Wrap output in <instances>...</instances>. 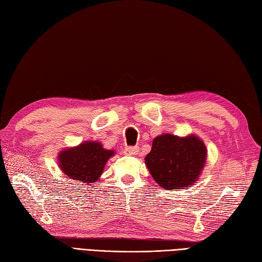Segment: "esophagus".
<instances>
[{"label": "esophagus", "instance_id": "1", "mask_svg": "<svg viewBox=\"0 0 262 262\" xmlns=\"http://www.w3.org/2000/svg\"><path fill=\"white\" fill-rule=\"evenodd\" d=\"M138 152H140V148H138L137 146L125 147V149H124V153L126 155H136V154H138Z\"/></svg>", "mask_w": 262, "mask_h": 262}]
</instances>
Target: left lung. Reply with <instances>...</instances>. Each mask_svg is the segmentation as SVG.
Wrapping results in <instances>:
<instances>
[{
	"label": "left lung",
	"mask_w": 262,
	"mask_h": 262,
	"mask_svg": "<svg viewBox=\"0 0 262 262\" xmlns=\"http://www.w3.org/2000/svg\"><path fill=\"white\" fill-rule=\"evenodd\" d=\"M207 160V148L194 134H162L152 142L145 164L155 182L166 190L188 189L198 181Z\"/></svg>",
	"instance_id": "left-lung-1"
}]
</instances>
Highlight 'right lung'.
I'll list each match as a JSON object with an SVG mask.
<instances>
[{
  "instance_id": "right-lung-1",
  "label": "right lung",
  "mask_w": 262,
  "mask_h": 262,
  "mask_svg": "<svg viewBox=\"0 0 262 262\" xmlns=\"http://www.w3.org/2000/svg\"><path fill=\"white\" fill-rule=\"evenodd\" d=\"M115 155L114 149L103 148L97 141H85L80 145L64 148L58 153V166L71 179L83 185H93L101 174L105 163Z\"/></svg>"
}]
</instances>
